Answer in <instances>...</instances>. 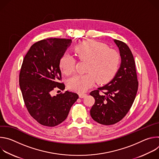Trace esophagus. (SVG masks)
<instances>
[{"mask_svg":"<svg viewBox=\"0 0 159 159\" xmlns=\"http://www.w3.org/2000/svg\"><path fill=\"white\" fill-rule=\"evenodd\" d=\"M86 96H87V94H85V93H80V94H79V97H80V98H85Z\"/></svg>","mask_w":159,"mask_h":159,"instance_id":"1","label":"esophagus"}]
</instances>
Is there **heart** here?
<instances>
[{"label":"heart","mask_w":159,"mask_h":159,"mask_svg":"<svg viewBox=\"0 0 159 159\" xmlns=\"http://www.w3.org/2000/svg\"><path fill=\"white\" fill-rule=\"evenodd\" d=\"M76 55L80 60L87 61L84 75H75L68 81L69 87L75 91L83 93L95 83L107 82L115 75L120 63V54L106 44L94 40H87L75 48ZM60 67L65 75L72 74L75 68V60L72 56L64 53L60 60Z\"/></svg>","instance_id":"heart-1"}]
</instances>
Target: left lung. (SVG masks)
<instances>
[{"label": "left lung", "mask_w": 159, "mask_h": 159, "mask_svg": "<svg viewBox=\"0 0 159 159\" xmlns=\"http://www.w3.org/2000/svg\"><path fill=\"white\" fill-rule=\"evenodd\" d=\"M114 41L119 48L121 58L120 69L109 84L90 93L95 99L90 111V116L103 125H114L126 115L139 87L135 61L129 48L121 41Z\"/></svg>", "instance_id": "left-lung-1"}]
</instances>
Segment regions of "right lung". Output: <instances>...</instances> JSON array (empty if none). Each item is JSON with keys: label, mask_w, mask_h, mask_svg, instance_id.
Segmentation results:
<instances>
[{"label": "right lung", "mask_w": 159, "mask_h": 159, "mask_svg": "<svg viewBox=\"0 0 159 159\" xmlns=\"http://www.w3.org/2000/svg\"><path fill=\"white\" fill-rule=\"evenodd\" d=\"M71 39L47 38L34 43L25 55L19 73V86L30 115L39 124L54 127L67 117L79 98L66 91L52 96L55 89L63 90L60 60Z\"/></svg>", "instance_id": "obj_1"}]
</instances>
